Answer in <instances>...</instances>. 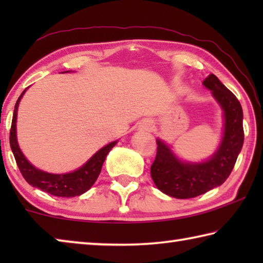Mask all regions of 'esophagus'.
Segmentation results:
<instances>
[{
    "label": "esophagus",
    "mask_w": 263,
    "mask_h": 263,
    "mask_svg": "<svg viewBox=\"0 0 263 263\" xmlns=\"http://www.w3.org/2000/svg\"><path fill=\"white\" fill-rule=\"evenodd\" d=\"M145 127L147 128V130H151V128H152V124H151V123H146V124H145Z\"/></svg>",
    "instance_id": "34e87169"
}]
</instances>
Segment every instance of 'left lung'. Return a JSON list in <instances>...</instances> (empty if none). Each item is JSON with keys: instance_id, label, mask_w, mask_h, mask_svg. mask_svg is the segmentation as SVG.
<instances>
[{"instance_id": "left-lung-1", "label": "left lung", "mask_w": 263, "mask_h": 263, "mask_svg": "<svg viewBox=\"0 0 263 263\" xmlns=\"http://www.w3.org/2000/svg\"><path fill=\"white\" fill-rule=\"evenodd\" d=\"M203 84L224 111V136L217 152L204 162H182L172 149L157 140V157L151 166V176L163 194L175 198H193L224 183L230 176L243 145L242 108L237 97L210 74Z\"/></svg>"}]
</instances>
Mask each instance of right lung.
<instances>
[{"label":"right lung","mask_w":263,"mask_h":263,"mask_svg":"<svg viewBox=\"0 0 263 263\" xmlns=\"http://www.w3.org/2000/svg\"><path fill=\"white\" fill-rule=\"evenodd\" d=\"M25 90L22 92L15 104L10 128V138H9L11 151L14 153L16 163L20 168L22 175H23L25 181L29 184L53 196H58V197H75V196L84 194L95 183V181L100 175L106 155H108L111 148L117 144V140L110 142V144L102 147L100 151H97L82 167H80L72 173H67V174H50V173L43 172L41 169L35 168L26 160L24 154L22 153L16 137L17 110H18V104Z\"/></svg>","instance_id":"right-lung-1"}]
</instances>
